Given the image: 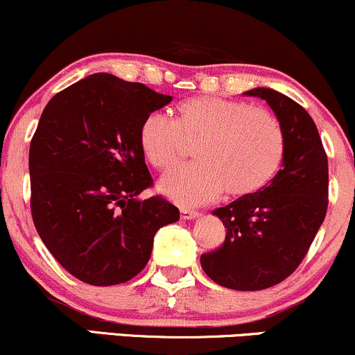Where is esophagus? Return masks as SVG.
<instances>
[{
  "label": "esophagus",
  "mask_w": 355,
  "mask_h": 355,
  "mask_svg": "<svg viewBox=\"0 0 355 355\" xmlns=\"http://www.w3.org/2000/svg\"><path fill=\"white\" fill-rule=\"evenodd\" d=\"M180 216H182V220H195V218H198V216H202V213L195 211V210H187V208H182Z\"/></svg>",
  "instance_id": "34e87169"
}]
</instances>
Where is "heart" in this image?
I'll return each mask as SVG.
<instances>
[{
  "label": "heart",
  "instance_id": "obj_1",
  "mask_svg": "<svg viewBox=\"0 0 355 355\" xmlns=\"http://www.w3.org/2000/svg\"><path fill=\"white\" fill-rule=\"evenodd\" d=\"M183 139L196 140V162L175 166L159 182L162 193L182 207L210 203L225 190L254 193L271 182L284 155L283 130L270 110L215 96L182 102L177 121L150 112L139 134L144 155L157 168L178 160Z\"/></svg>",
  "mask_w": 355,
  "mask_h": 355
}]
</instances>
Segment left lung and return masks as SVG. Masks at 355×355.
Returning <instances> with one entry per match:
<instances>
[{"mask_svg":"<svg viewBox=\"0 0 355 355\" xmlns=\"http://www.w3.org/2000/svg\"><path fill=\"white\" fill-rule=\"evenodd\" d=\"M245 96L266 101L275 112L284 137L283 164L266 187L213 211L226 238L200 263L216 284L259 291L284 281L304 259L327 211L329 170L318 127L304 107L270 87Z\"/></svg>","mask_w":355,"mask_h":355,"instance_id":"obj_1","label":"left lung"}]
</instances>
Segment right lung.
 I'll list each match as a JSON object with an SVG mask.
<instances>
[{"label":"right lung","mask_w":355,"mask_h":355,"mask_svg":"<svg viewBox=\"0 0 355 355\" xmlns=\"http://www.w3.org/2000/svg\"><path fill=\"white\" fill-rule=\"evenodd\" d=\"M172 96L107 72L55 94L29 145L31 213L42 243L72 276L92 286L139 275L153 236L180 218L155 195L140 147L144 119Z\"/></svg>","instance_id":"right-lung-1"}]
</instances>
